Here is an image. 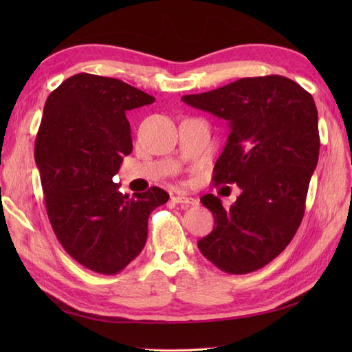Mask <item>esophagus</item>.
Listing matches in <instances>:
<instances>
[{"label":"esophagus","mask_w":352,"mask_h":352,"mask_svg":"<svg viewBox=\"0 0 352 352\" xmlns=\"http://www.w3.org/2000/svg\"><path fill=\"white\" fill-rule=\"evenodd\" d=\"M172 201L177 204H183L186 207H190V206H197L198 201L192 197L188 195H183V193H177V195H172Z\"/></svg>","instance_id":"esophagus-1"}]
</instances>
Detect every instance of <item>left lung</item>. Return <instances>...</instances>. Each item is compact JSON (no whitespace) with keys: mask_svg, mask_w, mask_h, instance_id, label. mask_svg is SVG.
Wrapping results in <instances>:
<instances>
[{"mask_svg":"<svg viewBox=\"0 0 352 352\" xmlns=\"http://www.w3.org/2000/svg\"><path fill=\"white\" fill-rule=\"evenodd\" d=\"M182 100L228 122L213 182L242 190L228 210L212 193L201 198L214 228L198 248L223 272L257 271L283 252L302 221L319 159L316 104L283 76L241 78Z\"/></svg>","mask_w":352,"mask_h":352,"instance_id":"8db88e82","label":"left lung"}]
</instances>
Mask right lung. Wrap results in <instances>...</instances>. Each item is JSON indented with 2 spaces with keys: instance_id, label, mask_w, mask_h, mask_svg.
Listing matches in <instances>:
<instances>
[{
  "instance_id": "right-lung-1",
  "label": "right lung",
  "mask_w": 352,
  "mask_h": 352,
  "mask_svg": "<svg viewBox=\"0 0 352 352\" xmlns=\"http://www.w3.org/2000/svg\"><path fill=\"white\" fill-rule=\"evenodd\" d=\"M154 100L121 80L83 72L45 102L34 160L48 219L65 251L94 272L115 275L136 258L149 214L169 199L155 186L130 198L113 183L133 149L126 113Z\"/></svg>"
}]
</instances>
